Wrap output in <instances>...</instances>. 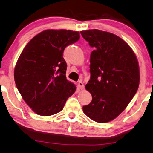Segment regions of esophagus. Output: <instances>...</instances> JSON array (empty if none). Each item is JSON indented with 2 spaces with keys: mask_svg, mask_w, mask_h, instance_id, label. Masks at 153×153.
<instances>
[{
  "mask_svg": "<svg viewBox=\"0 0 153 153\" xmlns=\"http://www.w3.org/2000/svg\"><path fill=\"white\" fill-rule=\"evenodd\" d=\"M78 85H79V88H80L81 90H84V83H83L82 82H79Z\"/></svg>",
  "mask_w": 153,
  "mask_h": 153,
  "instance_id": "obj_1",
  "label": "esophagus"
}]
</instances>
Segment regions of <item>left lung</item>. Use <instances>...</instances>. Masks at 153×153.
I'll use <instances>...</instances> for the list:
<instances>
[{
  "label": "left lung",
  "instance_id": "obj_1",
  "mask_svg": "<svg viewBox=\"0 0 153 153\" xmlns=\"http://www.w3.org/2000/svg\"><path fill=\"white\" fill-rule=\"evenodd\" d=\"M95 50L90 57L91 78L86 89L92 101L83 111L94 121L107 123L125 110L140 83L137 57L131 47L114 34L97 29L80 32Z\"/></svg>",
  "mask_w": 153,
  "mask_h": 153
}]
</instances>
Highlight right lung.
Instances as JSON below:
<instances>
[{
    "instance_id": "obj_1",
    "label": "right lung",
    "mask_w": 153,
    "mask_h": 153,
    "mask_svg": "<svg viewBox=\"0 0 153 153\" xmlns=\"http://www.w3.org/2000/svg\"><path fill=\"white\" fill-rule=\"evenodd\" d=\"M79 32L46 30L27 43L14 70L16 86L35 114L52 116L61 111L76 86L66 77V47L79 40Z\"/></svg>"
}]
</instances>
